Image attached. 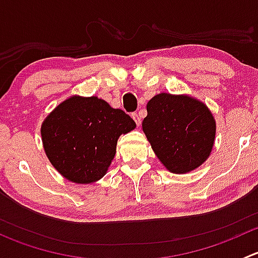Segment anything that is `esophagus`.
I'll return each mask as SVG.
<instances>
[{
    "mask_svg": "<svg viewBox=\"0 0 258 258\" xmlns=\"http://www.w3.org/2000/svg\"><path fill=\"white\" fill-rule=\"evenodd\" d=\"M132 118L135 119V122H136V124L139 126L140 123H141V117H140V114L137 112H134L132 113Z\"/></svg>",
    "mask_w": 258,
    "mask_h": 258,
    "instance_id": "34e87169",
    "label": "esophagus"
}]
</instances>
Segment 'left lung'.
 <instances>
[{
    "label": "left lung",
    "instance_id": "obj_1",
    "mask_svg": "<svg viewBox=\"0 0 258 258\" xmlns=\"http://www.w3.org/2000/svg\"><path fill=\"white\" fill-rule=\"evenodd\" d=\"M142 128L165 167L173 173H186L201 166L210 156L216 122L200 101L160 93L148 101Z\"/></svg>",
    "mask_w": 258,
    "mask_h": 258
}]
</instances>
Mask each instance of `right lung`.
Here are the masks:
<instances>
[{"instance_id": "add662e5", "label": "right lung", "mask_w": 258, "mask_h": 258, "mask_svg": "<svg viewBox=\"0 0 258 258\" xmlns=\"http://www.w3.org/2000/svg\"><path fill=\"white\" fill-rule=\"evenodd\" d=\"M135 127L128 114L106 101L74 96L48 114L41 135L49 162L63 177L91 183L107 172L118 137Z\"/></svg>"}]
</instances>
